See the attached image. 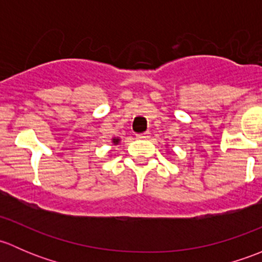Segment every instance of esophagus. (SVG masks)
<instances>
[{
	"label": "esophagus",
	"mask_w": 262,
	"mask_h": 262,
	"mask_svg": "<svg viewBox=\"0 0 262 262\" xmlns=\"http://www.w3.org/2000/svg\"><path fill=\"white\" fill-rule=\"evenodd\" d=\"M150 137L149 132H146V133H142V134H137V138L138 139H148Z\"/></svg>",
	"instance_id": "1"
}]
</instances>
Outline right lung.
Returning a JSON list of instances; mask_svg holds the SVG:
<instances>
[{
	"label": "right lung",
	"instance_id": "add662e5",
	"mask_svg": "<svg viewBox=\"0 0 262 262\" xmlns=\"http://www.w3.org/2000/svg\"><path fill=\"white\" fill-rule=\"evenodd\" d=\"M119 141H120V139H118V138H114V139H113V142H114L115 144H118V143H119Z\"/></svg>",
	"mask_w": 262,
	"mask_h": 262
}]
</instances>
